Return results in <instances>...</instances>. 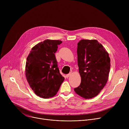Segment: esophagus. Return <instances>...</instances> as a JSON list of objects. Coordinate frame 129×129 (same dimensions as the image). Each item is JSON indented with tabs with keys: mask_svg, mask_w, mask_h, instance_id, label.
Listing matches in <instances>:
<instances>
[{
	"mask_svg": "<svg viewBox=\"0 0 129 129\" xmlns=\"http://www.w3.org/2000/svg\"><path fill=\"white\" fill-rule=\"evenodd\" d=\"M71 73L70 72L69 73H68V74H67V75H66V77L67 78H68L70 76H71Z\"/></svg>",
	"mask_w": 129,
	"mask_h": 129,
	"instance_id": "1",
	"label": "esophagus"
}]
</instances>
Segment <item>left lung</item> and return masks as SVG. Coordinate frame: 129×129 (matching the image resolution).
Here are the masks:
<instances>
[{"instance_id": "left-lung-1", "label": "left lung", "mask_w": 129, "mask_h": 129, "mask_svg": "<svg viewBox=\"0 0 129 129\" xmlns=\"http://www.w3.org/2000/svg\"><path fill=\"white\" fill-rule=\"evenodd\" d=\"M78 63L81 83L74 89L86 99L98 95L106 85L110 69L109 54L96 40H82L78 43Z\"/></svg>"}]
</instances>
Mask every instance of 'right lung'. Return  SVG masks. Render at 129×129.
Returning a JSON list of instances; mask_svg holds the SVG:
<instances>
[{
  "instance_id": "right-lung-1",
  "label": "right lung",
  "mask_w": 129,
  "mask_h": 129,
  "mask_svg": "<svg viewBox=\"0 0 129 129\" xmlns=\"http://www.w3.org/2000/svg\"><path fill=\"white\" fill-rule=\"evenodd\" d=\"M60 40H45L32 48L26 59L25 76L36 95L48 99L56 95L65 78L60 74L55 53Z\"/></svg>"
}]
</instances>
